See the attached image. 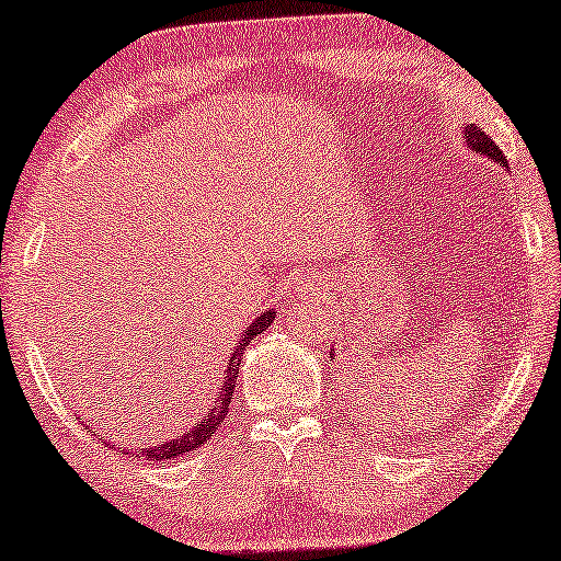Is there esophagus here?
Returning <instances> with one entry per match:
<instances>
[{"label": "esophagus", "instance_id": "obj_1", "mask_svg": "<svg viewBox=\"0 0 561 561\" xmlns=\"http://www.w3.org/2000/svg\"><path fill=\"white\" fill-rule=\"evenodd\" d=\"M312 295H314V297H320V295H322V291H320V289H317V287H314V289H312Z\"/></svg>", "mask_w": 561, "mask_h": 561}]
</instances>
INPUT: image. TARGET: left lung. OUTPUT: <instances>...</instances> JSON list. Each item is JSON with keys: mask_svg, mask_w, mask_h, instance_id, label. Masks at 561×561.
<instances>
[{"mask_svg": "<svg viewBox=\"0 0 561 561\" xmlns=\"http://www.w3.org/2000/svg\"><path fill=\"white\" fill-rule=\"evenodd\" d=\"M463 138H466L468 150H473V153H479L483 158H491V161L504 165V169L508 171L506 158H504V153H501V148L494 144V140H491V136H486V133L479 128V125H473V123L463 125ZM330 355H334V353H330ZM332 363H334V357H332Z\"/></svg>", "mask_w": 561, "mask_h": 561, "instance_id": "left-lung-1", "label": "left lung"}]
</instances>
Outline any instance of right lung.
I'll use <instances>...</instances> for the list:
<instances>
[{
    "instance_id": "right-lung-1",
    "label": "right lung",
    "mask_w": 561,
    "mask_h": 561,
    "mask_svg": "<svg viewBox=\"0 0 561 561\" xmlns=\"http://www.w3.org/2000/svg\"><path fill=\"white\" fill-rule=\"evenodd\" d=\"M274 309H266L264 314H259L256 320L249 324L244 330V334L237 340V345H233V353L229 357V365L227 370H224V378L221 388L216 396L211 398V405H208V411L204 417H198V421L191 425L186 433H181V436H175L171 440H161L158 446H148V448H136V454H140L146 458V461H153V463H161V461H175V458H183L188 454V450L198 448L201 443L211 438V433L219 431V425L224 423V417L229 413V403H231V392L237 388V378H239V367L241 360H244V350L249 342H252L256 334L266 332V328H272L274 322ZM82 423H85V417H80Z\"/></svg>"
}]
</instances>
